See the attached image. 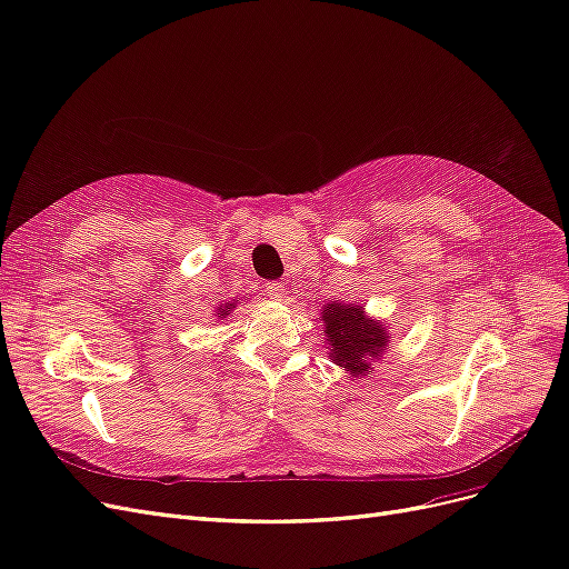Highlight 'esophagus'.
<instances>
[{
  "label": "esophagus",
  "instance_id": "esophagus-1",
  "mask_svg": "<svg viewBox=\"0 0 569 569\" xmlns=\"http://www.w3.org/2000/svg\"><path fill=\"white\" fill-rule=\"evenodd\" d=\"M267 296L271 298V300H283L286 298V286L283 283H279V281H271V283H267Z\"/></svg>",
  "mask_w": 569,
  "mask_h": 569
}]
</instances>
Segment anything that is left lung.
<instances>
[{"instance_id":"1","label":"left lung","mask_w":569,"mask_h":569,"mask_svg":"<svg viewBox=\"0 0 569 569\" xmlns=\"http://www.w3.org/2000/svg\"><path fill=\"white\" fill-rule=\"evenodd\" d=\"M321 321L326 326V340L331 352L328 357L352 378L371 373V363L388 350V328L363 315V307L331 302L321 309Z\"/></svg>"}]
</instances>
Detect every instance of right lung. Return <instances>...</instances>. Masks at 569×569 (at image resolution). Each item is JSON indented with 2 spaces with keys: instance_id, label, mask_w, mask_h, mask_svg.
<instances>
[{
  "instance_id": "right-lung-1",
  "label": "right lung",
  "mask_w": 569,
  "mask_h": 569,
  "mask_svg": "<svg viewBox=\"0 0 569 569\" xmlns=\"http://www.w3.org/2000/svg\"><path fill=\"white\" fill-rule=\"evenodd\" d=\"M233 307H236V302H227V305H219V307H217V315H214V317H219V319H227V315H231V311H233Z\"/></svg>"
}]
</instances>
